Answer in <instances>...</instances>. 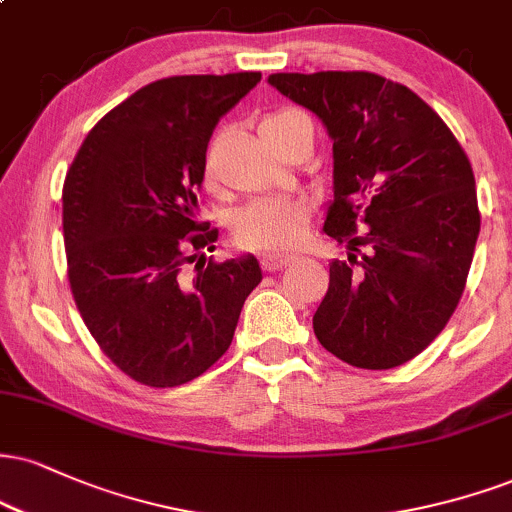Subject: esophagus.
I'll use <instances>...</instances> for the list:
<instances>
[{
    "instance_id": "esophagus-1",
    "label": "esophagus",
    "mask_w": 512,
    "mask_h": 512,
    "mask_svg": "<svg viewBox=\"0 0 512 512\" xmlns=\"http://www.w3.org/2000/svg\"><path fill=\"white\" fill-rule=\"evenodd\" d=\"M291 262H293V257H288V255H264L262 269L264 272H279V269L288 267Z\"/></svg>"
}]
</instances>
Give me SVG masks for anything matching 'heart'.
I'll return each mask as SVG.
<instances>
[{"instance_id":"obj_1","label":"heart","mask_w":512,"mask_h":512,"mask_svg":"<svg viewBox=\"0 0 512 512\" xmlns=\"http://www.w3.org/2000/svg\"><path fill=\"white\" fill-rule=\"evenodd\" d=\"M291 112L269 116L264 121L281 119ZM312 207L303 197L267 195L248 202L233 214V236L243 248L286 250L300 243L310 224Z\"/></svg>"}]
</instances>
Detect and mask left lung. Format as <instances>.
<instances>
[{"instance_id":"left-lung-1","label":"left lung","mask_w":512,"mask_h":512,"mask_svg":"<svg viewBox=\"0 0 512 512\" xmlns=\"http://www.w3.org/2000/svg\"><path fill=\"white\" fill-rule=\"evenodd\" d=\"M269 85L310 109L334 140L329 262L312 326L338 360L391 369L420 355L465 291L479 207L470 159L410 88L369 71L272 73Z\"/></svg>"}]
</instances>
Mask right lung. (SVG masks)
<instances>
[{"label":"right lung","instance_id":"1","mask_svg":"<svg viewBox=\"0 0 512 512\" xmlns=\"http://www.w3.org/2000/svg\"><path fill=\"white\" fill-rule=\"evenodd\" d=\"M262 73L155 80L95 123L64 181V245L80 317L123 374L171 389L207 372L262 281L255 255L183 267L217 229L197 217L207 143Z\"/></svg>","mask_w":512,"mask_h":512}]
</instances>
